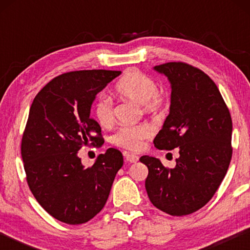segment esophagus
I'll return each instance as SVG.
<instances>
[{"label":"esophagus","instance_id":"1","mask_svg":"<svg viewBox=\"0 0 250 250\" xmlns=\"http://www.w3.org/2000/svg\"><path fill=\"white\" fill-rule=\"evenodd\" d=\"M125 159L128 161V162H130V163H135V162H138L139 161V156H137L135 154H130V153H125Z\"/></svg>","mask_w":250,"mask_h":250}]
</instances>
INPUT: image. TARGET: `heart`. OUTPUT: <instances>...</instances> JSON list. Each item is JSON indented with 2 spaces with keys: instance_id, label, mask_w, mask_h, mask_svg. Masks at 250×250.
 Returning <instances> with one entry per match:
<instances>
[{
  "instance_id": "b5f03b06",
  "label": "heart",
  "mask_w": 250,
  "mask_h": 250,
  "mask_svg": "<svg viewBox=\"0 0 250 250\" xmlns=\"http://www.w3.org/2000/svg\"><path fill=\"white\" fill-rule=\"evenodd\" d=\"M117 95L125 100L141 105L146 112L155 113L161 111L166 104L164 97L158 92V86L149 76L137 70H130L116 84ZM94 113L98 124L108 128L115 121L112 101L100 97L96 101ZM152 133V129L147 125L135 126H124L117 131L112 137L115 145L128 150H140L143 141Z\"/></svg>"
}]
</instances>
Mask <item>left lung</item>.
Listing matches in <instances>:
<instances>
[{
  "mask_svg": "<svg viewBox=\"0 0 250 250\" xmlns=\"http://www.w3.org/2000/svg\"><path fill=\"white\" fill-rule=\"evenodd\" d=\"M153 69L171 84L170 112L154 138L160 150L179 147L173 168L143 155L149 174L146 189L156 208L183 216L202 208L217 191L231 159L229 110L215 83L184 62H167Z\"/></svg>",
  "mask_w": 250,
  "mask_h": 250,
  "instance_id": "obj_1",
  "label": "left lung"
}]
</instances>
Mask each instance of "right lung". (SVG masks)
I'll return each mask as SVG.
<instances>
[{"label":"right lung","instance_id":"obj_1","mask_svg":"<svg viewBox=\"0 0 250 250\" xmlns=\"http://www.w3.org/2000/svg\"><path fill=\"white\" fill-rule=\"evenodd\" d=\"M121 71L79 70L58 76L34 99L22 139V159L29 188L54 218L78 225L104 208L117 172L119 150L109 147L91 167L80 147L103 145L101 128L90 118L97 95Z\"/></svg>","mask_w":250,"mask_h":250}]
</instances>
